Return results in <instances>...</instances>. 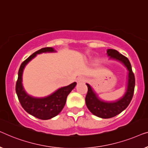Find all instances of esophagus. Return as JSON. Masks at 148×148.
I'll list each match as a JSON object with an SVG mask.
<instances>
[{"label":"esophagus","instance_id":"34e87169","mask_svg":"<svg viewBox=\"0 0 148 148\" xmlns=\"http://www.w3.org/2000/svg\"><path fill=\"white\" fill-rule=\"evenodd\" d=\"M85 81H86V78L82 76L79 77V78H78V79H77V82L78 83H83Z\"/></svg>","mask_w":148,"mask_h":148}]
</instances>
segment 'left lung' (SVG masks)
Instances as JSON below:
<instances>
[{
	"label": "left lung",
	"instance_id": "1",
	"mask_svg": "<svg viewBox=\"0 0 148 148\" xmlns=\"http://www.w3.org/2000/svg\"><path fill=\"white\" fill-rule=\"evenodd\" d=\"M107 53L110 60L123 64L128 70V74L125 92L121 97L115 101H108L101 99L92 87L87 83L86 84L88 87V92L85 98L86 107L93 115L103 119L113 117L124 111L132 101L135 88V76L127 58L115 49H108Z\"/></svg>",
	"mask_w": 148,
	"mask_h": 148
}]
</instances>
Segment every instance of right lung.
Instances as JSON below:
<instances>
[{"label": "right lung", "mask_w": 148, "mask_h": 148, "mask_svg": "<svg viewBox=\"0 0 148 148\" xmlns=\"http://www.w3.org/2000/svg\"><path fill=\"white\" fill-rule=\"evenodd\" d=\"M53 47H44L35 51L21 65L18 72V79L16 84V92L18 101L25 111L39 119L47 120L58 115L65 105L66 99L70 92L76 86L73 82L66 86L58 88L51 94L43 97H36L28 94L23 85V74L25 68L35 56L42 53L56 52Z\"/></svg>", "instance_id": "1"}]
</instances>
